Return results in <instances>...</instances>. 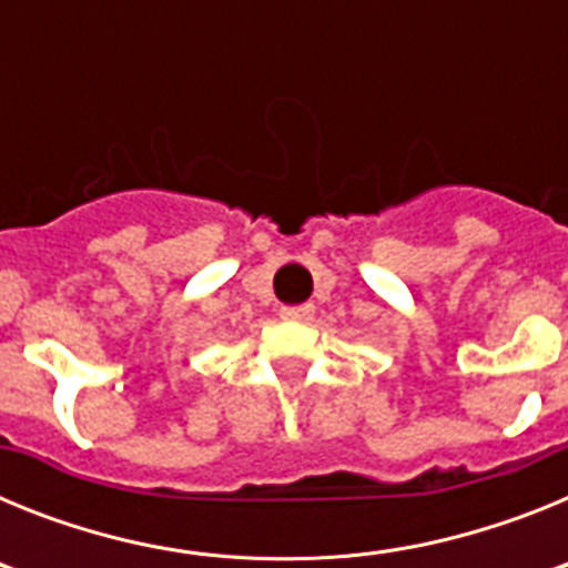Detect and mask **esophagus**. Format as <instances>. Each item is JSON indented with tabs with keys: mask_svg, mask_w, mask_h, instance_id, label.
Here are the masks:
<instances>
[{
	"mask_svg": "<svg viewBox=\"0 0 568 568\" xmlns=\"http://www.w3.org/2000/svg\"><path fill=\"white\" fill-rule=\"evenodd\" d=\"M313 304H298V307H281V318L284 321H310L313 318Z\"/></svg>",
	"mask_w": 568,
	"mask_h": 568,
	"instance_id": "1",
	"label": "esophagus"
}]
</instances>
